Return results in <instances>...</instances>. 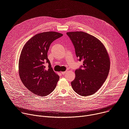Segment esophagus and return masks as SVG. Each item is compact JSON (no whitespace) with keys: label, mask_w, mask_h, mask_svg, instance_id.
I'll return each mask as SVG.
<instances>
[{"label":"esophagus","mask_w":129,"mask_h":129,"mask_svg":"<svg viewBox=\"0 0 129 129\" xmlns=\"http://www.w3.org/2000/svg\"><path fill=\"white\" fill-rule=\"evenodd\" d=\"M68 72V71H63V72H62L61 73H62V75H65V74H66V73H67Z\"/></svg>","instance_id":"obj_1"}]
</instances>
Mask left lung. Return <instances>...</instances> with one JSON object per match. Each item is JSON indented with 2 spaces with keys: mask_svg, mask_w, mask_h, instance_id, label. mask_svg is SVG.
<instances>
[{
  "mask_svg": "<svg viewBox=\"0 0 129 129\" xmlns=\"http://www.w3.org/2000/svg\"><path fill=\"white\" fill-rule=\"evenodd\" d=\"M75 47L77 57L83 64L75 71L71 86L77 93L89 96L95 93L105 82L110 70V59L103 43L83 31L66 33Z\"/></svg>",
  "mask_w": 129,
  "mask_h": 129,
  "instance_id": "8db88e82",
  "label": "left lung"
}]
</instances>
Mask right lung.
Wrapping results in <instances>:
<instances>
[{
  "mask_svg": "<svg viewBox=\"0 0 129 129\" xmlns=\"http://www.w3.org/2000/svg\"><path fill=\"white\" fill-rule=\"evenodd\" d=\"M63 34L46 31L35 35L24 45L19 60L20 79L31 92L39 96H46L54 90L59 76L53 70L47 58L51 43ZM49 64L48 68L45 64Z\"/></svg>",
  "mask_w": 129,
  "mask_h": 129,
  "instance_id": "1",
  "label": "right lung"
}]
</instances>
